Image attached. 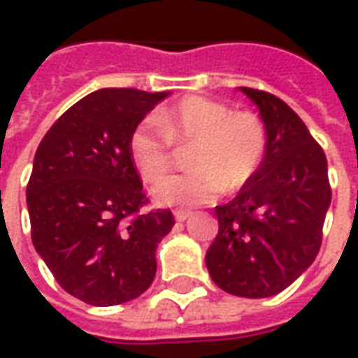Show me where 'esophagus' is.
<instances>
[{"label":"esophagus","instance_id":"obj_1","mask_svg":"<svg viewBox=\"0 0 358 358\" xmlns=\"http://www.w3.org/2000/svg\"><path fill=\"white\" fill-rule=\"evenodd\" d=\"M189 217H192V210H186V209L174 210V218H176V222H184V220H187Z\"/></svg>","mask_w":358,"mask_h":358}]
</instances>
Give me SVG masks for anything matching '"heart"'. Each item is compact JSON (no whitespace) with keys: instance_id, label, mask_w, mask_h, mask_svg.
Wrapping results in <instances>:
<instances>
[{"instance_id":"1","label":"heart","mask_w":358,"mask_h":358,"mask_svg":"<svg viewBox=\"0 0 358 358\" xmlns=\"http://www.w3.org/2000/svg\"><path fill=\"white\" fill-rule=\"evenodd\" d=\"M174 148H192L187 166L194 171L164 180L153 197L166 207H195L248 186L263 164L266 128L251 110H232L205 95H186L155 118L141 120L128 140L134 169L149 184L172 171Z\"/></svg>"}]
</instances>
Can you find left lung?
I'll return each mask as SVG.
<instances>
[{"label":"left lung","mask_w":358,"mask_h":358,"mask_svg":"<svg viewBox=\"0 0 358 358\" xmlns=\"http://www.w3.org/2000/svg\"><path fill=\"white\" fill-rule=\"evenodd\" d=\"M241 92L261 110L266 153L248 186L215 207L218 234L205 263L220 289L261 299L284 292L313 264L331 187L324 149L299 115L264 90Z\"/></svg>","instance_id":"left-lung-1"}]
</instances>
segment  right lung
Returning a JSON list of instances; mask_svg holds the SVG:
<instances>
[{
  "instance_id": "obj_1",
  "label": "right lung",
  "mask_w": 358,
  "mask_h": 358,
  "mask_svg": "<svg viewBox=\"0 0 358 358\" xmlns=\"http://www.w3.org/2000/svg\"><path fill=\"white\" fill-rule=\"evenodd\" d=\"M166 92L103 88L55 120L27 186L30 232L57 284L76 299L110 307L136 299L157 272L155 249L171 232L169 209L149 199L128 153L141 118Z\"/></svg>"
}]
</instances>
